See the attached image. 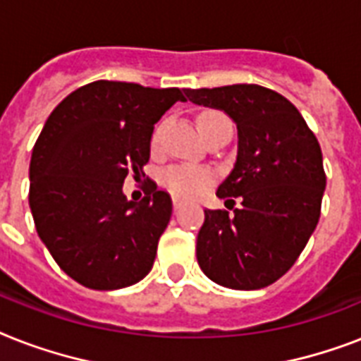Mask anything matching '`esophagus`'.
I'll use <instances>...</instances> for the list:
<instances>
[{"instance_id":"34e87169","label":"esophagus","mask_w":361,"mask_h":361,"mask_svg":"<svg viewBox=\"0 0 361 361\" xmlns=\"http://www.w3.org/2000/svg\"><path fill=\"white\" fill-rule=\"evenodd\" d=\"M172 204H174V209H176V211H178L181 206H183V202H181L180 198H174V200H172Z\"/></svg>"}]
</instances>
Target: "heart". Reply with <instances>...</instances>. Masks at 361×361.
I'll use <instances>...</instances> for the list:
<instances>
[{
	"mask_svg": "<svg viewBox=\"0 0 361 361\" xmlns=\"http://www.w3.org/2000/svg\"><path fill=\"white\" fill-rule=\"evenodd\" d=\"M216 118H226L222 113H216V111H209V113H204L200 116V130L204 133L207 126L211 122H215ZM161 137V126H157L152 135V146L159 145ZM213 181V174H211L207 169H202V166H190V165H174L169 166L165 172H163V183L169 187L172 195L181 196V198H196V196L204 195L207 190V187L211 185Z\"/></svg>",
	"mask_w": 361,
	"mask_h": 361,
	"instance_id": "1",
	"label": "heart"
}]
</instances>
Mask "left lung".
Here are the masks:
<instances>
[{
	"mask_svg": "<svg viewBox=\"0 0 361 361\" xmlns=\"http://www.w3.org/2000/svg\"><path fill=\"white\" fill-rule=\"evenodd\" d=\"M192 104L222 109L237 124V161L216 196L241 206L206 209L196 259L209 280L262 289L282 278L317 226L326 187L317 137L298 109L259 85L185 89Z\"/></svg>",
	"mask_w": 361,
	"mask_h": 361,
	"instance_id": "left-lung-1",
	"label": "left lung"
}]
</instances>
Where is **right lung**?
<instances>
[{
  "label": "right lung",
  "instance_id": "1",
  "mask_svg": "<svg viewBox=\"0 0 361 361\" xmlns=\"http://www.w3.org/2000/svg\"><path fill=\"white\" fill-rule=\"evenodd\" d=\"M180 89L99 79L61 102L35 142L29 207L57 265L89 289L133 286L152 271L172 215L171 195L148 181L137 204L122 192L145 176L154 124Z\"/></svg>",
  "mask_w": 361,
  "mask_h": 361
}]
</instances>
